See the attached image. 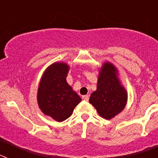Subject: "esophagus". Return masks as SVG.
<instances>
[{"instance_id": "esophagus-1", "label": "esophagus", "mask_w": 158, "mask_h": 158, "mask_svg": "<svg viewBox=\"0 0 158 158\" xmlns=\"http://www.w3.org/2000/svg\"><path fill=\"white\" fill-rule=\"evenodd\" d=\"M89 99V95H85V96H82V100H84L85 101H88Z\"/></svg>"}]
</instances>
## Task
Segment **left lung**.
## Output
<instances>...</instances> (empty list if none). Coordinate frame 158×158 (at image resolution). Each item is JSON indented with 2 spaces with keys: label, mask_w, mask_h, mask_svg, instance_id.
Segmentation results:
<instances>
[{
  "label": "left lung",
  "mask_w": 158,
  "mask_h": 158,
  "mask_svg": "<svg viewBox=\"0 0 158 158\" xmlns=\"http://www.w3.org/2000/svg\"><path fill=\"white\" fill-rule=\"evenodd\" d=\"M127 93L118 78V71L110 62L103 64L99 72L96 90L89 98L99 115L106 119L114 118L127 104Z\"/></svg>",
  "instance_id": "8db88e82"
}]
</instances>
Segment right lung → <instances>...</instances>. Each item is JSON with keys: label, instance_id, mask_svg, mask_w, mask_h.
<instances>
[{"label": "right lung", "instance_id": "add662e5", "mask_svg": "<svg viewBox=\"0 0 158 158\" xmlns=\"http://www.w3.org/2000/svg\"><path fill=\"white\" fill-rule=\"evenodd\" d=\"M69 69L65 62L53 63L43 73L38 89L37 100L40 110L58 122L69 118L81 101L66 81Z\"/></svg>", "mask_w": 158, "mask_h": 158}]
</instances>
